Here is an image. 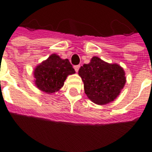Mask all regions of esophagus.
<instances>
[{
  "mask_svg": "<svg viewBox=\"0 0 152 152\" xmlns=\"http://www.w3.org/2000/svg\"><path fill=\"white\" fill-rule=\"evenodd\" d=\"M80 68V64H79V65H75V66H74V69H75V71H76V72L79 71Z\"/></svg>",
  "mask_w": 152,
  "mask_h": 152,
  "instance_id": "esophagus-1",
  "label": "esophagus"
}]
</instances>
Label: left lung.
<instances>
[{
  "mask_svg": "<svg viewBox=\"0 0 152 152\" xmlns=\"http://www.w3.org/2000/svg\"><path fill=\"white\" fill-rule=\"evenodd\" d=\"M89 99L98 105H105L118 97L126 82L125 72L120 65L109 64L93 57L89 64L79 70Z\"/></svg>",
  "mask_w": 152,
  "mask_h": 152,
  "instance_id": "obj_1",
  "label": "left lung"
}]
</instances>
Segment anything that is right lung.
<instances>
[{"label": "right lung", "instance_id": "right-lung-1", "mask_svg": "<svg viewBox=\"0 0 152 152\" xmlns=\"http://www.w3.org/2000/svg\"><path fill=\"white\" fill-rule=\"evenodd\" d=\"M75 72L69 60L52 54L34 70L35 84L42 91L53 93L61 88L67 76Z\"/></svg>", "mask_w": 152, "mask_h": 152}]
</instances>
